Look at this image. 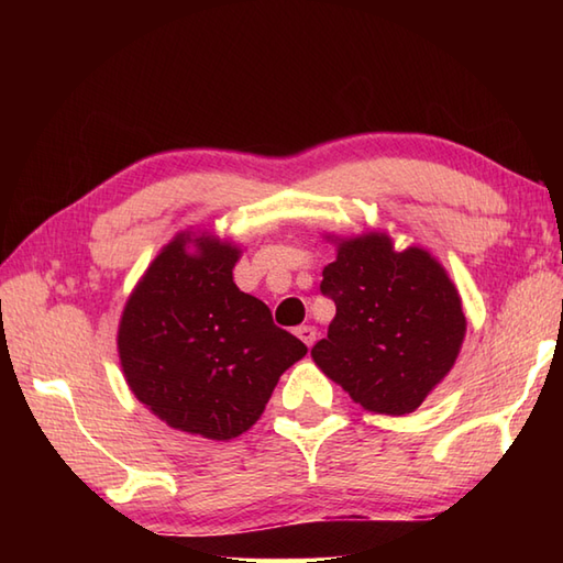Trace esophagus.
Wrapping results in <instances>:
<instances>
[{
  "label": "esophagus",
  "mask_w": 563,
  "mask_h": 563,
  "mask_svg": "<svg viewBox=\"0 0 563 563\" xmlns=\"http://www.w3.org/2000/svg\"><path fill=\"white\" fill-rule=\"evenodd\" d=\"M295 333H297V336H300V341L305 345H309V349H312L314 341H317V329L314 327H300Z\"/></svg>",
  "instance_id": "esophagus-1"
}]
</instances>
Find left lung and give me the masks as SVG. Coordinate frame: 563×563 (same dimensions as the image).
Masks as SVG:
<instances>
[{
	"label": "left lung",
	"instance_id": "left-lung-1",
	"mask_svg": "<svg viewBox=\"0 0 563 563\" xmlns=\"http://www.w3.org/2000/svg\"><path fill=\"white\" fill-rule=\"evenodd\" d=\"M319 290L336 305L312 357L367 411L404 416L450 373L464 312L445 268L423 249L394 251L369 232L339 244Z\"/></svg>",
	"mask_w": 563,
	"mask_h": 563
}]
</instances>
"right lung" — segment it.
<instances>
[{
    "label": "right lung",
    "mask_w": 563,
    "mask_h": 563,
    "mask_svg": "<svg viewBox=\"0 0 563 563\" xmlns=\"http://www.w3.org/2000/svg\"><path fill=\"white\" fill-rule=\"evenodd\" d=\"M194 243L196 252H188ZM239 249L176 236L123 309L118 353L130 389L166 426L232 440L258 421L307 345L234 285Z\"/></svg>",
    "instance_id": "obj_1"
}]
</instances>
